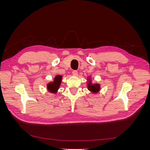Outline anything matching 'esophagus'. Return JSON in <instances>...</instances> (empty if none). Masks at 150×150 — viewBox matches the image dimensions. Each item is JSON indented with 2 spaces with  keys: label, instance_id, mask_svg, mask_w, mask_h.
I'll return each mask as SVG.
<instances>
[{
  "label": "esophagus",
  "instance_id": "obj_1",
  "mask_svg": "<svg viewBox=\"0 0 150 150\" xmlns=\"http://www.w3.org/2000/svg\"><path fill=\"white\" fill-rule=\"evenodd\" d=\"M72 74H73V75H74V76H78V72L76 70H74L73 71H72Z\"/></svg>",
  "mask_w": 150,
  "mask_h": 150
}]
</instances>
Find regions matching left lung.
Here are the masks:
<instances>
[{
	"label": "left lung",
	"instance_id": "1",
	"mask_svg": "<svg viewBox=\"0 0 150 150\" xmlns=\"http://www.w3.org/2000/svg\"><path fill=\"white\" fill-rule=\"evenodd\" d=\"M88 83V89L92 93H97L100 90V85L99 84H92L91 81L89 78Z\"/></svg>",
	"mask_w": 150,
	"mask_h": 150
}]
</instances>
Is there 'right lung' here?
Listing matches in <instances>:
<instances>
[{
	"label": "right lung",
	"instance_id": "obj_1",
	"mask_svg": "<svg viewBox=\"0 0 150 150\" xmlns=\"http://www.w3.org/2000/svg\"><path fill=\"white\" fill-rule=\"evenodd\" d=\"M62 81V76L57 75L54 79L53 82H51L47 84V89L50 93H56L58 89L59 88L61 83Z\"/></svg>",
	"mask_w": 150,
	"mask_h": 150
}]
</instances>
